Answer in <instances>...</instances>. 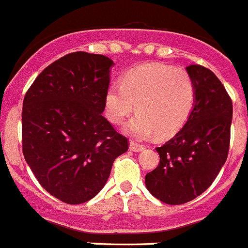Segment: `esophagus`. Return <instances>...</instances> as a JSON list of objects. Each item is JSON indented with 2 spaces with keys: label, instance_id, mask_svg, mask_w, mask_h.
Here are the masks:
<instances>
[{
  "label": "esophagus",
  "instance_id": "1",
  "mask_svg": "<svg viewBox=\"0 0 248 248\" xmlns=\"http://www.w3.org/2000/svg\"><path fill=\"white\" fill-rule=\"evenodd\" d=\"M145 149L144 145L139 144V142L136 141H130V150L134 152H139V151H142V150Z\"/></svg>",
  "mask_w": 248,
  "mask_h": 248
}]
</instances>
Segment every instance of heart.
Returning <instances> with one entry per match:
<instances>
[{"instance_id":"1","label":"heart","mask_w":248,"mask_h":248,"mask_svg":"<svg viewBox=\"0 0 248 248\" xmlns=\"http://www.w3.org/2000/svg\"><path fill=\"white\" fill-rule=\"evenodd\" d=\"M197 98L193 77L183 69L149 63L123 75L104 96V113L113 124H122L135 110L138 114L125 130L138 139L157 133L160 138L174 135L190 117Z\"/></svg>"}]
</instances>
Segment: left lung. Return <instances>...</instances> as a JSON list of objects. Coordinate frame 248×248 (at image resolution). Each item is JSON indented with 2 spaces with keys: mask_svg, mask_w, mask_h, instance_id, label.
<instances>
[{
  "mask_svg": "<svg viewBox=\"0 0 248 248\" xmlns=\"http://www.w3.org/2000/svg\"><path fill=\"white\" fill-rule=\"evenodd\" d=\"M187 71L197 88L194 108L183 128L156 147L160 163L145 176L149 192L172 205L193 201L208 189L228 158L232 102L220 79L202 65Z\"/></svg>",
  "mask_w": 248,
  "mask_h": 248,
  "instance_id": "8db88e82",
  "label": "left lung"
}]
</instances>
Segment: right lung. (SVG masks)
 Listing matches in <instances>:
<instances>
[{
	"label": "right lung",
	"mask_w": 248,
	"mask_h": 248,
	"mask_svg": "<svg viewBox=\"0 0 248 248\" xmlns=\"http://www.w3.org/2000/svg\"><path fill=\"white\" fill-rule=\"evenodd\" d=\"M112 65L104 55L67 54L43 70L24 96V158L42 187L63 203L96 197L129 149L102 115Z\"/></svg>",
	"instance_id": "add662e5"
}]
</instances>
